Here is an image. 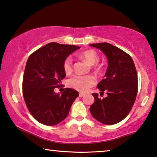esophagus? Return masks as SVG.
I'll return each mask as SVG.
<instances>
[{
    "label": "esophagus",
    "instance_id": "1",
    "mask_svg": "<svg viewBox=\"0 0 157 157\" xmlns=\"http://www.w3.org/2000/svg\"><path fill=\"white\" fill-rule=\"evenodd\" d=\"M84 95V94H83V93H79V97H82Z\"/></svg>",
    "mask_w": 157,
    "mask_h": 157
}]
</instances>
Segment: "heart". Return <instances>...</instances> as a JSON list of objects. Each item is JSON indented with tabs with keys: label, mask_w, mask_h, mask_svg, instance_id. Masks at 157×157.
I'll list each match as a JSON object with an SVG mask.
<instances>
[{
	"label": "heart",
	"mask_w": 157,
	"mask_h": 157,
	"mask_svg": "<svg viewBox=\"0 0 157 157\" xmlns=\"http://www.w3.org/2000/svg\"><path fill=\"white\" fill-rule=\"evenodd\" d=\"M78 57L85 60L90 65H95L98 62L99 57L96 52L94 50H86L78 54ZM63 71L66 74L71 73L73 71V59L71 56H68L64 60L63 64ZM95 77L88 75H74L68 79V84L69 86L81 92L87 91L91 86L96 84Z\"/></svg>",
	"instance_id": "obj_1"
}]
</instances>
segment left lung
I'll use <instances>...</instances> for the list:
<instances>
[{"label": "left lung", "instance_id": "1", "mask_svg": "<svg viewBox=\"0 0 157 157\" xmlns=\"http://www.w3.org/2000/svg\"><path fill=\"white\" fill-rule=\"evenodd\" d=\"M89 45L100 49L108 60L104 79L97 87L105 98H98L92 94L94 103L89 110L101 123L112 125L119 122L128 115L135 103L138 93V75L132 58L127 53L110 43H102Z\"/></svg>", "mask_w": 157, "mask_h": 157}]
</instances>
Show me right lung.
<instances>
[{
  "mask_svg": "<svg viewBox=\"0 0 157 157\" xmlns=\"http://www.w3.org/2000/svg\"><path fill=\"white\" fill-rule=\"evenodd\" d=\"M79 48L50 43L29 57L23 78V96L29 112L40 123L54 126L61 122L79 96L73 89L66 88L61 94L54 90L66 77L64 60Z\"/></svg>",
  "mask_w": 157,
  "mask_h": 157,
  "instance_id": "1",
  "label": "right lung"
}]
</instances>
